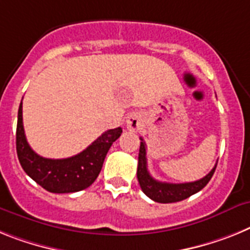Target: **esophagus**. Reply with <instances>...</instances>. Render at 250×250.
<instances>
[{
  "label": "esophagus",
  "instance_id": "obj_1",
  "mask_svg": "<svg viewBox=\"0 0 250 250\" xmlns=\"http://www.w3.org/2000/svg\"><path fill=\"white\" fill-rule=\"evenodd\" d=\"M142 125V118L136 113H132L127 118V128L129 131H138Z\"/></svg>",
  "mask_w": 250,
  "mask_h": 250
}]
</instances>
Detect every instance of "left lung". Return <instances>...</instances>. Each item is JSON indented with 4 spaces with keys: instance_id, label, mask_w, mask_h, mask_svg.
Returning a JSON list of instances; mask_svg holds the SVG:
<instances>
[{
    "instance_id": "left-lung-1",
    "label": "left lung",
    "mask_w": 250,
    "mask_h": 250,
    "mask_svg": "<svg viewBox=\"0 0 250 250\" xmlns=\"http://www.w3.org/2000/svg\"><path fill=\"white\" fill-rule=\"evenodd\" d=\"M216 165L214 166L205 177L194 182H185V184H168L155 180L149 175L147 170V157H146V143L141 138L140 153H138V167H137V179L142 191L149 199L156 203L168 204L177 203L190 197L191 195L196 194L203 190L210 179L215 172Z\"/></svg>"
}]
</instances>
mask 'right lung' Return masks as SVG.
Returning <instances> with one entry per match:
<instances>
[{
    "label": "right lung",
    "mask_w": 250,
    "mask_h": 250,
    "mask_svg": "<svg viewBox=\"0 0 250 250\" xmlns=\"http://www.w3.org/2000/svg\"><path fill=\"white\" fill-rule=\"evenodd\" d=\"M121 133V127L105 131L90 146L73 157L60 160L41 157L29 146L26 140L21 102L16 129L17 157L23 171L45 190L55 194L77 192L89 188L98 177L104 158Z\"/></svg>",
    "instance_id": "1"
}]
</instances>
